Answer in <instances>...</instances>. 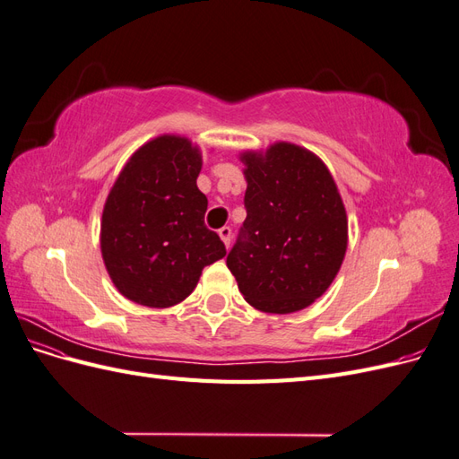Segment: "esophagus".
Returning a JSON list of instances; mask_svg holds the SVG:
<instances>
[{
    "label": "esophagus",
    "mask_w": 459,
    "mask_h": 459,
    "mask_svg": "<svg viewBox=\"0 0 459 459\" xmlns=\"http://www.w3.org/2000/svg\"><path fill=\"white\" fill-rule=\"evenodd\" d=\"M218 235L221 238V241H224V245L230 248V245H231V228L224 226L221 230H218Z\"/></svg>",
    "instance_id": "34e87169"
}]
</instances>
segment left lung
<instances>
[{
  "mask_svg": "<svg viewBox=\"0 0 459 459\" xmlns=\"http://www.w3.org/2000/svg\"><path fill=\"white\" fill-rule=\"evenodd\" d=\"M247 218L228 255L245 300L290 314L322 297L349 245V220L335 179L312 151L280 142L245 151Z\"/></svg>",
  "mask_w": 459,
  "mask_h": 459,
  "instance_id": "obj_1",
  "label": "left lung"
}]
</instances>
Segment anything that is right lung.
I'll use <instances>...</instances> for the list:
<instances>
[{"instance_id":"1","label":"right lung","mask_w":459,"mask_h":459,"mask_svg":"<svg viewBox=\"0 0 459 459\" xmlns=\"http://www.w3.org/2000/svg\"><path fill=\"white\" fill-rule=\"evenodd\" d=\"M201 166L197 145L164 134L137 149L118 174L103 208L101 255L128 300L174 307L193 293L204 266L226 256L218 233L204 226Z\"/></svg>"}]
</instances>
